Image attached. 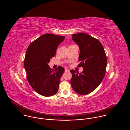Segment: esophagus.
I'll list each match as a JSON object with an SVG mask.
<instances>
[{"instance_id":"1","label":"esophagus","mask_w":130,"mask_h":130,"mask_svg":"<svg viewBox=\"0 0 130 130\" xmlns=\"http://www.w3.org/2000/svg\"><path fill=\"white\" fill-rule=\"evenodd\" d=\"M65 72H69L70 71V70H69V69H65Z\"/></svg>"}]
</instances>
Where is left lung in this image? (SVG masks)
I'll return each mask as SVG.
<instances>
[{
	"label": "left lung",
	"instance_id": "8db88e82",
	"mask_svg": "<svg viewBox=\"0 0 130 130\" xmlns=\"http://www.w3.org/2000/svg\"><path fill=\"white\" fill-rule=\"evenodd\" d=\"M72 39L80 49L78 67L83 71L79 73L70 71L72 74L71 84L75 92L85 95L99 86L105 76L107 63V56L102 45L98 39L85 33L72 35Z\"/></svg>",
	"mask_w": 130,
	"mask_h": 130
}]
</instances>
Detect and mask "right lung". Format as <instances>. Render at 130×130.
I'll return each instance as SVG.
<instances>
[{"label":"right lung","instance_id":"obj_1","mask_svg":"<svg viewBox=\"0 0 130 130\" xmlns=\"http://www.w3.org/2000/svg\"><path fill=\"white\" fill-rule=\"evenodd\" d=\"M64 39V36L46 34L32 41L27 50L24 67L27 80L32 88L44 96H52L58 91L64 69L58 66L52 70L48 63Z\"/></svg>","mask_w":130,"mask_h":130}]
</instances>
